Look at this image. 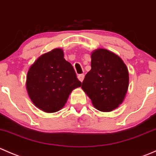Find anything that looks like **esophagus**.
Returning <instances> with one entry per match:
<instances>
[{"label":"esophagus","instance_id":"34e87169","mask_svg":"<svg viewBox=\"0 0 156 156\" xmlns=\"http://www.w3.org/2000/svg\"><path fill=\"white\" fill-rule=\"evenodd\" d=\"M84 74H80V75H78V78L79 79L80 81H81V82H82L83 80H84Z\"/></svg>","mask_w":156,"mask_h":156}]
</instances>
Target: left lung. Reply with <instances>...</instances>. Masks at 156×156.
I'll use <instances>...</instances> for the list:
<instances>
[{"instance_id":"left-lung-1","label":"left lung","mask_w":156,"mask_h":156,"mask_svg":"<svg viewBox=\"0 0 156 156\" xmlns=\"http://www.w3.org/2000/svg\"><path fill=\"white\" fill-rule=\"evenodd\" d=\"M128 70L122 59L106 49L91 54V69L81 88L97 109L110 112L123 102L129 85Z\"/></svg>"}]
</instances>
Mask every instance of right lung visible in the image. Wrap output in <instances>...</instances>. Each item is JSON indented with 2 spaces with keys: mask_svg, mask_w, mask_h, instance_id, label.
Here are the masks:
<instances>
[{
  "mask_svg": "<svg viewBox=\"0 0 156 156\" xmlns=\"http://www.w3.org/2000/svg\"><path fill=\"white\" fill-rule=\"evenodd\" d=\"M81 85L72 64L64 59L59 48L41 56L26 77V88L32 103L49 113L61 109L72 90Z\"/></svg>",
  "mask_w": 156,
  "mask_h": 156,
  "instance_id": "add662e5",
  "label": "right lung"
}]
</instances>
